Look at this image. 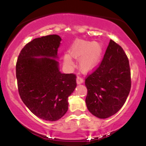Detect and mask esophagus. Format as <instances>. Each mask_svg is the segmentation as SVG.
Wrapping results in <instances>:
<instances>
[{"label":"esophagus","mask_w":146,"mask_h":146,"mask_svg":"<svg viewBox=\"0 0 146 146\" xmlns=\"http://www.w3.org/2000/svg\"><path fill=\"white\" fill-rule=\"evenodd\" d=\"M76 82L77 84H82L84 82L83 79L80 78V77H78L76 79Z\"/></svg>","instance_id":"1"}]
</instances>
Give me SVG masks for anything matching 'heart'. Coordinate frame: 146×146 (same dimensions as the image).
<instances>
[{
	"mask_svg": "<svg viewBox=\"0 0 146 146\" xmlns=\"http://www.w3.org/2000/svg\"><path fill=\"white\" fill-rule=\"evenodd\" d=\"M103 51V46L100 42L77 40L70 48L69 55L64 56V64L68 67H72L73 64L71 58L79 59V69L82 73H90L98 68Z\"/></svg>",
	"mask_w": 146,
	"mask_h": 146,
	"instance_id": "1",
	"label": "heart"
}]
</instances>
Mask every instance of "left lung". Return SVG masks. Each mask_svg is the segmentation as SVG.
I'll return each mask as SVG.
<instances>
[{"instance_id": "1", "label": "left lung", "mask_w": 146, "mask_h": 146, "mask_svg": "<svg viewBox=\"0 0 146 146\" xmlns=\"http://www.w3.org/2000/svg\"><path fill=\"white\" fill-rule=\"evenodd\" d=\"M88 110L100 119L115 115L124 104L131 87L129 61L123 48L110 40L100 66L85 80Z\"/></svg>"}]
</instances>
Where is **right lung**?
<instances>
[{"label":"right lung","mask_w":146,"mask_h":146,"mask_svg":"<svg viewBox=\"0 0 146 146\" xmlns=\"http://www.w3.org/2000/svg\"><path fill=\"white\" fill-rule=\"evenodd\" d=\"M62 38L49 35L33 40L21 50L16 78L23 103L42 119L55 121L67 112L76 76L60 71L58 51Z\"/></svg>","instance_id":"add662e5"}]
</instances>
